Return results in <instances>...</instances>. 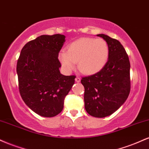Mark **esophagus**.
I'll use <instances>...</instances> for the list:
<instances>
[{"mask_svg":"<svg viewBox=\"0 0 149 149\" xmlns=\"http://www.w3.org/2000/svg\"><path fill=\"white\" fill-rule=\"evenodd\" d=\"M75 80H76V82H77V83H80V78H79V77H76V79H75Z\"/></svg>","mask_w":149,"mask_h":149,"instance_id":"34e87169","label":"esophagus"}]
</instances>
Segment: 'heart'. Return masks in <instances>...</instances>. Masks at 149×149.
<instances>
[{
    "label": "heart",
    "instance_id": "b5f03b06",
    "mask_svg": "<svg viewBox=\"0 0 149 149\" xmlns=\"http://www.w3.org/2000/svg\"><path fill=\"white\" fill-rule=\"evenodd\" d=\"M109 55L107 42L102 38H80L68 45L59 54L63 67L69 72L78 67L83 73L92 75L100 72L107 64Z\"/></svg>",
    "mask_w": 149,
    "mask_h": 149
}]
</instances>
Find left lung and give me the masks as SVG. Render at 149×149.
Masks as SVG:
<instances>
[{
	"label": "left lung",
	"mask_w": 149,
	"mask_h": 149,
	"mask_svg": "<svg viewBox=\"0 0 149 149\" xmlns=\"http://www.w3.org/2000/svg\"><path fill=\"white\" fill-rule=\"evenodd\" d=\"M107 42L109 55L100 72L82 78L85 88V109L93 117L111 115L125 103L130 91V64L123 46L105 34H98Z\"/></svg>",
	"instance_id": "left-lung-1"
}]
</instances>
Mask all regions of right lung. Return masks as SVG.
Masks as SVG:
<instances>
[{
  "label": "right lung",
  "instance_id": "add662e5",
  "mask_svg": "<svg viewBox=\"0 0 149 149\" xmlns=\"http://www.w3.org/2000/svg\"><path fill=\"white\" fill-rule=\"evenodd\" d=\"M66 36L42 35L27 42L17 64L19 90L24 103L42 117L61 112L64 98L75 83V76H64L58 59Z\"/></svg>",
  "mask_w": 149,
  "mask_h": 149
}]
</instances>
